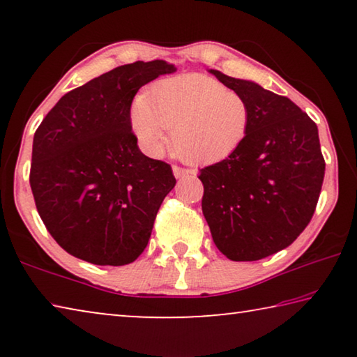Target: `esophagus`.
<instances>
[{"label":"esophagus","instance_id":"esophagus-1","mask_svg":"<svg viewBox=\"0 0 357 357\" xmlns=\"http://www.w3.org/2000/svg\"><path fill=\"white\" fill-rule=\"evenodd\" d=\"M173 174L174 178L179 179V178H184V176H189V174H192L190 170H187V168H181V167H173Z\"/></svg>","mask_w":357,"mask_h":357}]
</instances>
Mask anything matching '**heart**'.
I'll use <instances>...</instances> for the list:
<instances>
[{"instance_id": "b5f03b06", "label": "heart", "mask_w": 357, "mask_h": 357, "mask_svg": "<svg viewBox=\"0 0 357 357\" xmlns=\"http://www.w3.org/2000/svg\"><path fill=\"white\" fill-rule=\"evenodd\" d=\"M130 123L148 154L172 146L184 162L208 165L231 155L249 130L245 99L220 82L202 74L174 75L157 82L134 102Z\"/></svg>"}]
</instances>
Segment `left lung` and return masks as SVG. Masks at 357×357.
I'll use <instances>...</instances> for the list:
<instances>
[{
	"label": "left lung",
	"instance_id": "obj_1",
	"mask_svg": "<svg viewBox=\"0 0 357 357\" xmlns=\"http://www.w3.org/2000/svg\"><path fill=\"white\" fill-rule=\"evenodd\" d=\"M245 99L249 130L234 153L200 170L202 200L214 244L233 261L285 249L315 213L324 179L317 124L288 98L209 69Z\"/></svg>",
	"mask_w": 357,
	"mask_h": 357
}]
</instances>
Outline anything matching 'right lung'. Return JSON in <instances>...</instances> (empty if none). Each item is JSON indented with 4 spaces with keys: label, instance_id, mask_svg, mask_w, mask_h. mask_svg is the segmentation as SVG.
<instances>
[{
    "label": "right lung",
    "instance_id": "1",
    "mask_svg": "<svg viewBox=\"0 0 357 357\" xmlns=\"http://www.w3.org/2000/svg\"><path fill=\"white\" fill-rule=\"evenodd\" d=\"M174 70L164 59L119 66L64 94L36 130L29 174L36 208L70 255L123 266L148 245L176 179L170 165L138 148L130 105L142 86Z\"/></svg>",
    "mask_w": 357,
    "mask_h": 357
}]
</instances>
